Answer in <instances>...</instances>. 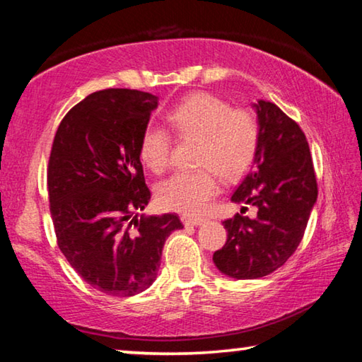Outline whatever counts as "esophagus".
Segmentation results:
<instances>
[{"mask_svg":"<svg viewBox=\"0 0 362 362\" xmlns=\"http://www.w3.org/2000/svg\"><path fill=\"white\" fill-rule=\"evenodd\" d=\"M183 225H192V226H198L203 225L206 220L204 218H196V217H182Z\"/></svg>","mask_w":362,"mask_h":362,"instance_id":"obj_1","label":"esophagus"}]
</instances>
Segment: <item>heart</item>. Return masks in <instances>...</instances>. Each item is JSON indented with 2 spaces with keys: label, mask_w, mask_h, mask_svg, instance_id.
<instances>
[{
  "label": "heart",
  "mask_w": 362,
  "mask_h": 362,
  "mask_svg": "<svg viewBox=\"0 0 362 362\" xmlns=\"http://www.w3.org/2000/svg\"><path fill=\"white\" fill-rule=\"evenodd\" d=\"M169 122L180 137L198 139V173H179L158 187V201L164 209L198 216L218 193L217 174L225 180L241 177L254 163L260 142L255 115L244 108H231L222 97L194 93L169 112ZM139 156L145 168L159 174L168 168L170 136L161 126H148L139 144Z\"/></svg>",
  "instance_id": "1"
}]
</instances>
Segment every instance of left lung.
<instances>
[{
    "label": "left lung",
    "instance_id": "left-lung-1",
    "mask_svg": "<svg viewBox=\"0 0 362 362\" xmlns=\"http://www.w3.org/2000/svg\"><path fill=\"white\" fill-rule=\"evenodd\" d=\"M254 108L259 150L231 201L255 206L257 217L236 214L225 220L228 238L212 257L218 272L235 279L263 278L283 267L302 241L317 198L303 131L272 102L259 100Z\"/></svg>",
    "mask_w": 362,
    "mask_h": 362
}]
</instances>
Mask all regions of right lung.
<instances>
[{
	"label": "right lung",
	"mask_w": 362,
	"mask_h": 362,
	"mask_svg": "<svg viewBox=\"0 0 362 362\" xmlns=\"http://www.w3.org/2000/svg\"><path fill=\"white\" fill-rule=\"evenodd\" d=\"M158 97L105 89L60 122L47 166L49 209L59 247L86 283L131 297L155 283L179 216H137L148 204L139 144Z\"/></svg>",
	"instance_id": "add662e5"
}]
</instances>
